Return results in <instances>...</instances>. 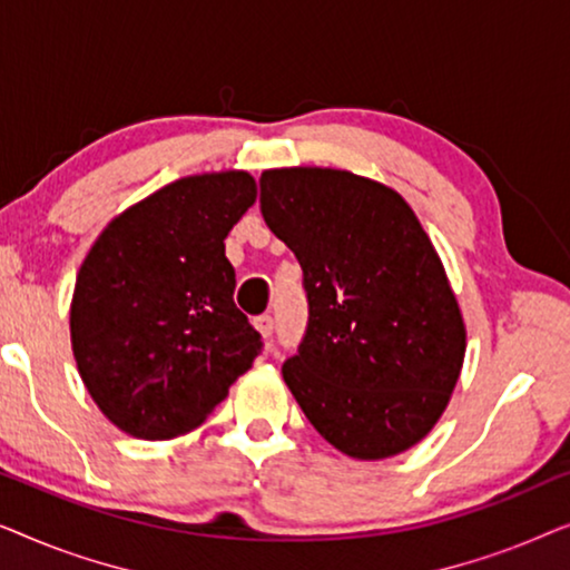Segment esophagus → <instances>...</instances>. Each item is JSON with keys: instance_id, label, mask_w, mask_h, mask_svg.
Listing matches in <instances>:
<instances>
[{"instance_id": "34e87169", "label": "esophagus", "mask_w": 570, "mask_h": 570, "mask_svg": "<svg viewBox=\"0 0 570 570\" xmlns=\"http://www.w3.org/2000/svg\"><path fill=\"white\" fill-rule=\"evenodd\" d=\"M254 326H256V332H259L264 340L272 337V332H275V322H272V316H267V314L256 316L254 318Z\"/></svg>"}]
</instances>
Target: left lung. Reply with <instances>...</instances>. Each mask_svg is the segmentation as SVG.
I'll return each instance as SVG.
<instances>
[{
  "mask_svg": "<svg viewBox=\"0 0 570 570\" xmlns=\"http://www.w3.org/2000/svg\"><path fill=\"white\" fill-rule=\"evenodd\" d=\"M262 215L291 248L308 330L283 379L342 454H402L439 423L466 326L431 236L400 191L353 170L295 166L262 178Z\"/></svg>",
  "mask_w": 570,
  "mask_h": 570,
  "instance_id": "1",
  "label": "left lung"
}]
</instances>
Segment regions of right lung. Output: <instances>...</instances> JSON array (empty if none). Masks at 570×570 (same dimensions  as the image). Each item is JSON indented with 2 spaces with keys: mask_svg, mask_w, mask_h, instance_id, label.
<instances>
[{
  "mask_svg": "<svg viewBox=\"0 0 570 570\" xmlns=\"http://www.w3.org/2000/svg\"><path fill=\"white\" fill-rule=\"evenodd\" d=\"M256 202L246 170L184 176L92 240L69 303L77 371L98 410L142 441L207 420L259 355L233 303L225 238Z\"/></svg>",
  "mask_w": 570,
  "mask_h": 570,
  "instance_id": "1",
  "label": "right lung"
}]
</instances>
